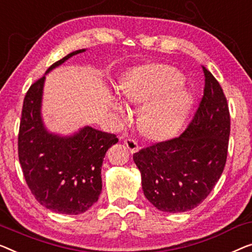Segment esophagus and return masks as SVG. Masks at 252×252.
Returning a JSON list of instances; mask_svg holds the SVG:
<instances>
[{
  "label": "esophagus",
  "mask_w": 252,
  "mask_h": 252,
  "mask_svg": "<svg viewBox=\"0 0 252 252\" xmlns=\"http://www.w3.org/2000/svg\"><path fill=\"white\" fill-rule=\"evenodd\" d=\"M125 144L131 153H137L139 150V145L136 140H133V139H126L125 140Z\"/></svg>",
  "instance_id": "1"
}]
</instances>
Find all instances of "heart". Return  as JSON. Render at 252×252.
I'll return each instance as SVG.
<instances>
[{
    "mask_svg": "<svg viewBox=\"0 0 252 252\" xmlns=\"http://www.w3.org/2000/svg\"><path fill=\"white\" fill-rule=\"evenodd\" d=\"M185 77L173 66L150 64L134 67L121 82L122 98L129 105H144L139 123L146 136L163 139L173 136L186 122L194 104L193 94L183 87ZM112 106L121 118L127 114L118 97Z\"/></svg>",
    "mask_w": 252,
    "mask_h": 252,
    "instance_id": "heart-1",
    "label": "heart"
}]
</instances>
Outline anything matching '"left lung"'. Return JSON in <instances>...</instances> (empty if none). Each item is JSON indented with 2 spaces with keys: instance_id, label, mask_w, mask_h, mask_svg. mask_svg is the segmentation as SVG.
Segmentation results:
<instances>
[{
  "instance_id": "8db88e82",
  "label": "left lung",
  "mask_w": 252,
  "mask_h": 252,
  "mask_svg": "<svg viewBox=\"0 0 252 252\" xmlns=\"http://www.w3.org/2000/svg\"><path fill=\"white\" fill-rule=\"evenodd\" d=\"M204 73V97L185 132L133 155L145 197L160 212L183 213L197 207L215 187L226 163L227 102L219 81L206 67Z\"/></svg>"
}]
</instances>
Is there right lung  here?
I'll list each match as a JSON object with an SVG mask.
<instances>
[{"label":"right lung","instance_id":"obj_1","mask_svg":"<svg viewBox=\"0 0 252 252\" xmlns=\"http://www.w3.org/2000/svg\"><path fill=\"white\" fill-rule=\"evenodd\" d=\"M84 52L86 48L71 52L45 74ZM45 79L40 78L26 94L18 138L19 162L40 205L59 214L78 215L98 200L105 154L119 139L89 126L66 136L51 132L42 115Z\"/></svg>","mask_w":252,"mask_h":252}]
</instances>
